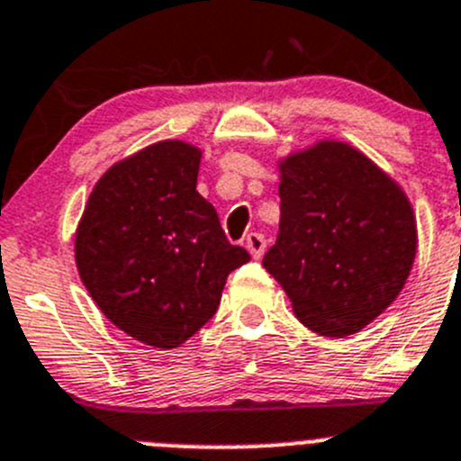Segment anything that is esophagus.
<instances>
[{
    "label": "esophagus",
    "instance_id": "1",
    "mask_svg": "<svg viewBox=\"0 0 461 461\" xmlns=\"http://www.w3.org/2000/svg\"><path fill=\"white\" fill-rule=\"evenodd\" d=\"M245 248L252 255V259H261V255L266 250V239L261 234H257V231H252V234L245 236Z\"/></svg>",
    "mask_w": 461,
    "mask_h": 461
}]
</instances>
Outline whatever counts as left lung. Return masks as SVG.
Segmentation results:
<instances>
[{
  "label": "left lung",
  "instance_id": "obj_1",
  "mask_svg": "<svg viewBox=\"0 0 461 461\" xmlns=\"http://www.w3.org/2000/svg\"><path fill=\"white\" fill-rule=\"evenodd\" d=\"M279 234L264 268L282 284L304 328L350 337L405 286L416 218L405 191L341 140L279 161Z\"/></svg>",
  "mask_w": 461,
  "mask_h": 461
}]
</instances>
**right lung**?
<instances>
[{
    "instance_id": "obj_1",
    "label": "right lung",
    "mask_w": 461,
    "mask_h": 461,
    "mask_svg": "<svg viewBox=\"0 0 461 461\" xmlns=\"http://www.w3.org/2000/svg\"><path fill=\"white\" fill-rule=\"evenodd\" d=\"M202 152L158 140L95 184L75 234L90 298L145 346L179 348L216 313L227 275L250 255L225 239L197 186Z\"/></svg>"
}]
</instances>
